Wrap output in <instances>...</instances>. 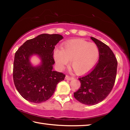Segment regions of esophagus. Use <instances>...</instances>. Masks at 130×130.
Masks as SVG:
<instances>
[{
    "label": "esophagus",
    "instance_id": "34e87169",
    "mask_svg": "<svg viewBox=\"0 0 130 130\" xmlns=\"http://www.w3.org/2000/svg\"><path fill=\"white\" fill-rule=\"evenodd\" d=\"M72 79H73V77H70L68 75H66L65 76V80H72Z\"/></svg>",
    "mask_w": 130,
    "mask_h": 130
}]
</instances>
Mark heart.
<instances>
[{"label":"heart","mask_w":130,"mask_h":130,"mask_svg":"<svg viewBox=\"0 0 130 130\" xmlns=\"http://www.w3.org/2000/svg\"><path fill=\"white\" fill-rule=\"evenodd\" d=\"M53 56L57 67L62 69L70 60V65L77 74H84L96 65L99 57V50L96 44L76 39L63 43L62 49L56 48Z\"/></svg>","instance_id":"b5f03b06"}]
</instances>
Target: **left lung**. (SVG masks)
I'll use <instances>...</instances> for the list:
<instances>
[{
  "label": "left lung",
  "mask_w": 130,
  "mask_h": 130,
  "mask_svg": "<svg viewBox=\"0 0 130 130\" xmlns=\"http://www.w3.org/2000/svg\"><path fill=\"white\" fill-rule=\"evenodd\" d=\"M99 50V59L94 69L78 78L81 87L74 97L82 104L92 105L105 99L115 84L118 62L115 54L107 45L91 37Z\"/></svg>",
  "instance_id": "left-lung-1"
}]
</instances>
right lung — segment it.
Returning a JSON list of instances; mask_svg holds the SVG:
<instances>
[{
	"instance_id": "obj_1",
	"label": "right lung",
	"mask_w": 130,
	"mask_h": 130,
	"mask_svg": "<svg viewBox=\"0 0 130 130\" xmlns=\"http://www.w3.org/2000/svg\"><path fill=\"white\" fill-rule=\"evenodd\" d=\"M62 39L60 34L39 35L26 41L15 53L13 79L17 91L26 100L45 102L53 94L57 84L64 80V74L53 70L55 46ZM34 55L41 60L37 66L30 61Z\"/></svg>"
}]
</instances>
